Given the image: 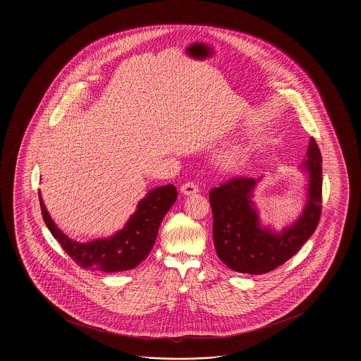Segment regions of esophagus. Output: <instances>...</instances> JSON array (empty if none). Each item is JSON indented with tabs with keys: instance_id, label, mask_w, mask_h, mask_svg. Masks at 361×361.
<instances>
[{
	"instance_id": "1",
	"label": "esophagus",
	"mask_w": 361,
	"mask_h": 361,
	"mask_svg": "<svg viewBox=\"0 0 361 361\" xmlns=\"http://www.w3.org/2000/svg\"><path fill=\"white\" fill-rule=\"evenodd\" d=\"M180 189H181V193H184V195H187V196L195 195V193L199 192V187H197L195 183H192V181H188V183L183 184Z\"/></svg>"
}]
</instances>
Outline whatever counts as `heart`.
<instances>
[{
    "label": "heart",
    "mask_w": 361,
    "mask_h": 361,
    "mask_svg": "<svg viewBox=\"0 0 361 361\" xmlns=\"http://www.w3.org/2000/svg\"><path fill=\"white\" fill-rule=\"evenodd\" d=\"M240 164H242V159H240V155L231 154L224 158L222 166L227 171H235L240 168Z\"/></svg>",
    "instance_id": "heart-1"
}]
</instances>
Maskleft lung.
Here are the masks:
<instances>
[{"label":"left lung","instance_id":"left-lung-1","mask_svg":"<svg viewBox=\"0 0 361 361\" xmlns=\"http://www.w3.org/2000/svg\"><path fill=\"white\" fill-rule=\"evenodd\" d=\"M309 172L307 203L293 224L275 233L262 227L252 202L258 180L234 177L211 189L214 215L212 237L218 257L240 274L262 275L283 265L314 234L322 211V155L314 137L307 159L300 165Z\"/></svg>","mask_w":361,"mask_h":361}]
</instances>
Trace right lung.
Returning a JSON list of instances; mask_svg holds the SVG:
<instances>
[{
    "label": "right lung",
    "mask_w": 361,
    "mask_h": 361,
    "mask_svg": "<svg viewBox=\"0 0 361 361\" xmlns=\"http://www.w3.org/2000/svg\"><path fill=\"white\" fill-rule=\"evenodd\" d=\"M177 199V189L172 184L152 189L139 203L128 222L109 238L81 243L70 240L54 224L39 193L42 216L62 249L73 261L89 271L123 272L137 267L149 256L154 246L159 224Z\"/></svg>",
    "instance_id": "right-lung-1"
}]
</instances>
